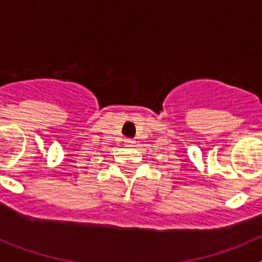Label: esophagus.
<instances>
[{
    "instance_id": "obj_1",
    "label": "esophagus",
    "mask_w": 262,
    "mask_h": 262,
    "mask_svg": "<svg viewBox=\"0 0 262 262\" xmlns=\"http://www.w3.org/2000/svg\"><path fill=\"white\" fill-rule=\"evenodd\" d=\"M126 144L129 145V147H133V145L135 144V142H134L133 139H127V140H126Z\"/></svg>"
}]
</instances>
